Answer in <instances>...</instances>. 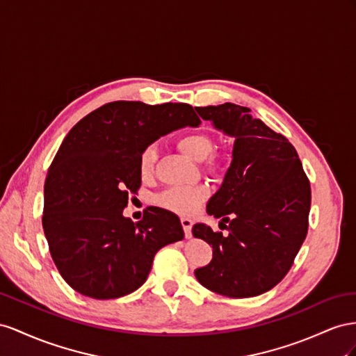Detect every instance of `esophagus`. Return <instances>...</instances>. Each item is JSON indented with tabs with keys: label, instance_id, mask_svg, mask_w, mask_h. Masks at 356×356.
I'll return each mask as SVG.
<instances>
[{
	"label": "esophagus",
	"instance_id": "1",
	"mask_svg": "<svg viewBox=\"0 0 356 356\" xmlns=\"http://www.w3.org/2000/svg\"><path fill=\"white\" fill-rule=\"evenodd\" d=\"M180 222H181V227H184L186 238H189L191 237V229H192V220L189 218H181Z\"/></svg>",
	"mask_w": 356,
	"mask_h": 356
}]
</instances>
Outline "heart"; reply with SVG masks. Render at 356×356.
<instances>
[{
  "label": "heart",
  "instance_id": "1",
  "mask_svg": "<svg viewBox=\"0 0 356 356\" xmlns=\"http://www.w3.org/2000/svg\"><path fill=\"white\" fill-rule=\"evenodd\" d=\"M177 147L181 154L194 161H204V170L211 175H219L227 168L228 156L220 152L213 154V138L206 133H188L177 140ZM156 159L155 147H146L140 155V175L147 177L152 175ZM207 188L204 185L176 186L170 188L156 197V202L171 211L189 215L194 213L201 202L207 198Z\"/></svg>",
  "mask_w": 356,
  "mask_h": 356
}]
</instances>
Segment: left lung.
Listing matches in <instances>:
<instances>
[{
  "mask_svg": "<svg viewBox=\"0 0 356 356\" xmlns=\"http://www.w3.org/2000/svg\"><path fill=\"white\" fill-rule=\"evenodd\" d=\"M195 110L234 138L231 165L207 202L209 215L228 223V234L204 223L192 227L213 248V259L195 277L225 297L261 296L286 276L307 236L310 181L289 140L252 118L250 108L225 103Z\"/></svg>",
  "mask_w": 356,
  "mask_h": 356,
  "instance_id": "1",
  "label": "left lung"
}]
</instances>
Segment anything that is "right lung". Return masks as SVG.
<instances>
[{
  "instance_id": "obj_1",
  "label": "right lung",
  "mask_w": 356,
  "mask_h": 356,
  "mask_svg": "<svg viewBox=\"0 0 356 356\" xmlns=\"http://www.w3.org/2000/svg\"><path fill=\"white\" fill-rule=\"evenodd\" d=\"M200 124L185 103L113 101L70 129L47 171L42 222L55 266L74 291L97 300L128 296L146 282L156 252L185 237L175 213L147 207L134 223L124 209L141 185V152Z\"/></svg>"
}]
</instances>
